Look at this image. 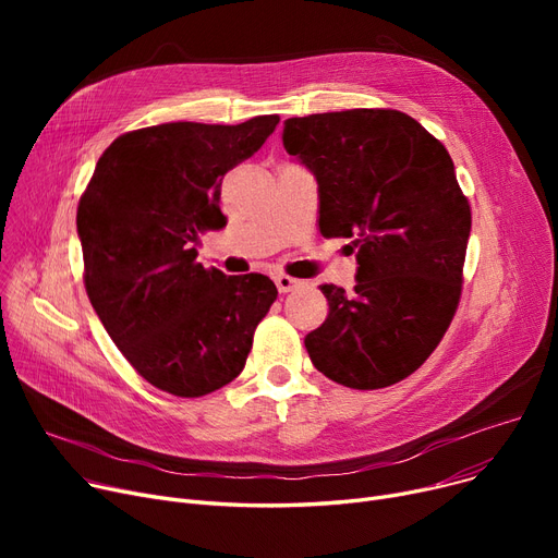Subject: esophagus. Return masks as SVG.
Listing matches in <instances>:
<instances>
[{
    "label": "esophagus",
    "mask_w": 558,
    "mask_h": 558,
    "mask_svg": "<svg viewBox=\"0 0 558 558\" xmlns=\"http://www.w3.org/2000/svg\"><path fill=\"white\" fill-rule=\"evenodd\" d=\"M301 284H303L301 280H296V278H289V276H284V274L276 276V287H278L280 294H287V291H294V289H299Z\"/></svg>",
    "instance_id": "34e87169"
}]
</instances>
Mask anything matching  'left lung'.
<instances>
[{"label": "left lung", "instance_id": "8db88e82", "mask_svg": "<svg viewBox=\"0 0 558 558\" xmlns=\"http://www.w3.org/2000/svg\"><path fill=\"white\" fill-rule=\"evenodd\" d=\"M289 156L318 183V230L357 248V284H320L326 324L305 337L337 385L383 389L412 375L457 312L471 205L450 154L414 117L353 108L291 117Z\"/></svg>", "mask_w": 558, "mask_h": 558}]
</instances>
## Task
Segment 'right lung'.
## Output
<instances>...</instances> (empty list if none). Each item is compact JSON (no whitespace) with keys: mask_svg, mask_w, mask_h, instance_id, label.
<instances>
[{"mask_svg":"<svg viewBox=\"0 0 558 558\" xmlns=\"http://www.w3.org/2000/svg\"><path fill=\"white\" fill-rule=\"evenodd\" d=\"M278 114L223 126L171 122L117 137L76 210L83 282L129 364L160 391L208 396L238 377L278 289L262 274L196 262L198 232L226 226L223 175L251 158Z\"/></svg>","mask_w":558,"mask_h":558,"instance_id":"right-lung-1","label":"right lung"}]
</instances>
